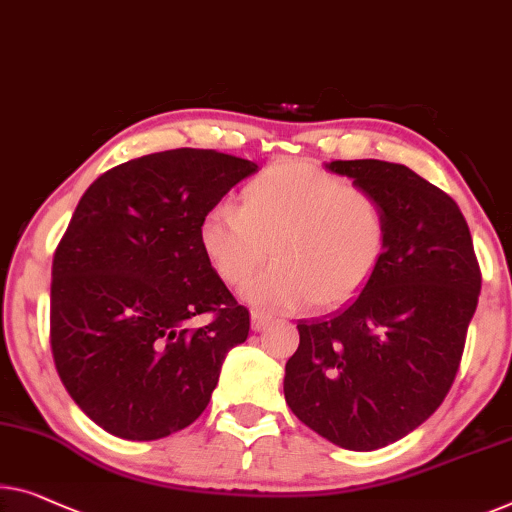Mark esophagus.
<instances>
[{"mask_svg": "<svg viewBox=\"0 0 512 512\" xmlns=\"http://www.w3.org/2000/svg\"><path fill=\"white\" fill-rule=\"evenodd\" d=\"M269 324L271 317L264 315V312H253V315H250V326H253V331H264Z\"/></svg>", "mask_w": 512, "mask_h": 512, "instance_id": "1", "label": "esophagus"}]
</instances>
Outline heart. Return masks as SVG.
I'll list each match as a JSON object with an SVG mask.
<instances>
[{
  "label": "heart",
  "instance_id": "obj_1",
  "mask_svg": "<svg viewBox=\"0 0 512 512\" xmlns=\"http://www.w3.org/2000/svg\"><path fill=\"white\" fill-rule=\"evenodd\" d=\"M211 269L230 287L266 262L246 287L264 310L338 308L368 285L388 248V211L379 195L301 160L266 167L239 193V207H213L200 225Z\"/></svg>",
  "mask_w": 512,
  "mask_h": 512
}]
</instances>
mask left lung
<instances>
[{"mask_svg":"<svg viewBox=\"0 0 512 512\" xmlns=\"http://www.w3.org/2000/svg\"><path fill=\"white\" fill-rule=\"evenodd\" d=\"M326 170L379 195L388 248L352 303L296 324L285 400L331 444L377 451L423 425L451 391L480 269L460 207L409 167L363 158Z\"/></svg>","mask_w":512,"mask_h":512,"instance_id":"left-lung-1","label":"left lung"}]
</instances>
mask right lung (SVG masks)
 <instances>
[{"mask_svg": "<svg viewBox=\"0 0 512 512\" xmlns=\"http://www.w3.org/2000/svg\"><path fill=\"white\" fill-rule=\"evenodd\" d=\"M246 158L172 149L112 167L82 195L52 262L50 345L61 384L114 437L154 441L207 409L250 315L211 269L202 218ZM209 314L204 327L189 324Z\"/></svg>", "mask_w": 512, "mask_h": 512, "instance_id": "1", "label": "right lung"}]
</instances>
